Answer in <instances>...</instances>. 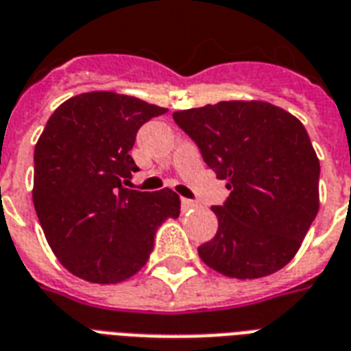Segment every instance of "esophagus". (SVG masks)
<instances>
[{"label":"esophagus","mask_w":351,"mask_h":351,"mask_svg":"<svg viewBox=\"0 0 351 351\" xmlns=\"http://www.w3.org/2000/svg\"><path fill=\"white\" fill-rule=\"evenodd\" d=\"M182 210H195V208H199V204L195 202V200H189V199H182Z\"/></svg>","instance_id":"34e87169"}]
</instances>
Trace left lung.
Returning a JSON list of instances; mask_svg holds the SVG:
<instances>
[{
	"mask_svg": "<svg viewBox=\"0 0 351 351\" xmlns=\"http://www.w3.org/2000/svg\"><path fill=\"white\" fill-rule=\"evenodd\" d=\"M173 117L230 189L211 208L219 228L200 259L237 280L283 269L318 213L320 164L306 127L265 101H221Z\"/></svg>",
	"mask_w": 351,
	"mask_h": 351,
	"instance_id": "8db88e82",
	"label": "left lung"
}]
</instances>
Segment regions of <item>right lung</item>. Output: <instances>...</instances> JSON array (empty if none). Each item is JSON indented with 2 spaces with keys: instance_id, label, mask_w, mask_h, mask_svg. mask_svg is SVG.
<instances>
[{
  "instance_id": "add662e5",
  "label": "right lung",
  "mask_w": 351,
  "mask_h": 351,
  "mask_svg": "<svg viewBox=\"0 0 351 351\" xmlns=\"http://www.w3.org/2000/svg\"><path fill=\"white\" fill-rule=\"evenodd\" d=\"M167 108L116 92H88L53 112L34 147L33 202L45 239L71 274L119 283L147 263L154 234L180 199L127 189L138 128Z\"/></svg>"
}]
</instances>
